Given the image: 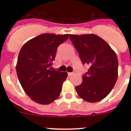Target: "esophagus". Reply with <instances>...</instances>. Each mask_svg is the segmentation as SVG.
Returning <instances> with one entry per match:
<instances>
[{
  "instance_id": "1",
  "label": "esophagus",
  "mask_w": 131,
  "mask_h": 131,
  "mask_svg": "<svg viewBox=\"0 0 131 131\" xmlns=\"http://www.w3.org/2000/svg\"><path fill=\"white\" fill-rule=\"evenodd\" d=\"M73 74H74V72H69L68 73V76H69V77H70V76L73 75Z\"/></svg>"
}]
</instances>
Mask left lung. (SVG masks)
Instances as JSON below:
<instances>
[{"label": "left lung", "instance_id": "8db88e82", "mask_svg": "<svg viewBox=\"0 0 131 131\" xmlns=\"http://www.w3.org/2000/svg\"><path fill=\"white\" fill-rule=\"evenodd\" d=\"M83 64L89 65L83 81L75 87L83 100L91 103L103 100L117 79L118 60L110 46L94 34L69 35Z\"/></svg>", "mask_w": 131, "mask_h": 131}]
</instances>
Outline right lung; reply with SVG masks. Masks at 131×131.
Here are the masks:
<instances>
[{"instance_id": "obj_1", "label": "right lung", "mask_w": 131, "mask_h": 131, "mask_svg": "<svg viewBox=\"0 0 131 131\" xmlns=\"http://www.w3.org/2000/svg\"><path fill=\"white\" fill-rule=\"evenodd\" d=\"M69 35L43 33L25 42L19 51L16 64L18 79L25 93L40 104L56 100L68 77L67 72L50 69L57 48Z\"/></svg>"}]
</instances>
